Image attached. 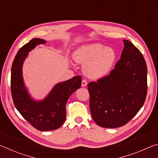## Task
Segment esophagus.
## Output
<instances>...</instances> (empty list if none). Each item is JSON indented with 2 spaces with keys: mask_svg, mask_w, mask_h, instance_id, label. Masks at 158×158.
<instances>
[{
  "mask_svg": "<svg viewBox=\"0 0 158 158\" xmlns=\"http://www.w3.org/2000/svg\"><path fill=\"white\" fill-rule=\"evenodd\" d=\"M87 84H88V83H87L86 80H84V79L82 80V82H81V86H82V87L86 86Z\"/></svg>",
  "mask_w": 158,
  "mask_h": 158,
  "instance_id": "esophagus-1",
  "label": "esophagus"
}]
</instances>
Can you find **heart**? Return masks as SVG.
I'll return each instance as SVG.
<instances>
[{
  "mask_svg": "<svg viewBox=\"0 0 158 158\" xmlns=\"http://www.w3.org/2000/svg\"><path fill=\"white\" fill-rule=\"evenodd\" d=\"M73 59L83 65V73L90 79L101 78L108 73L116 59L113 48L100 43H90L79 46L74 52Z\"/></svg>",
  "mask_w": 158,
  "mask_h": 158,
  "instance_id": "obj_1",
  "label": "heart"
}]
</instances>
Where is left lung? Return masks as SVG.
I'll list each match as a JSON object with an SVG mask.
<instances>
[{"mask_svg": "<svg viewBox=\"0 0 158 158\" xmlns=\"http://www.w3.org/2000/svg\"><path fill=\"white\" fill-rule=\"evenodd\" d=\"M121 59L109 75L88 84L90 110L97 125L122 127L144 105L147 93V68L140 51L128 40Z\"/></svg>", "mask_w": 158, "mask_h": 158, "instance_id": "8db88e82", "label": "left lung"}]
</instances>
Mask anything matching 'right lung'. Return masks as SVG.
I'll use <instances>...</instances> for the list:
<instances>
[{
  "label": "right lung",
  "mask_w": 158,
  "mask_h": 158,
  "mask_svg": "<svg viewBox=\"0 0 158 158\" xmlns=\"http://www.w3.org/2000/svg\"><path fill=\"white\" fill-rule=\"evenodd\" d=\"M45 44V40L36 38L24 45L17 52L11 71V92L15 107L25 119L41 131L55 130L64 124L68 99L81 85V77L75 76L56 84L44 99L31 97L23 77V65L31 50Z\"/></svg>",
  "instance_id": "add662e5"
}]
</instances>
